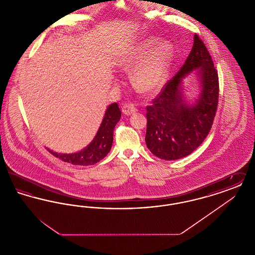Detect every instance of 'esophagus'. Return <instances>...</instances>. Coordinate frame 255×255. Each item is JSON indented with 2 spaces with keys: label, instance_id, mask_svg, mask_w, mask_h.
Instances as JSON below:
<instances>
[{
  "label": "esophagus",
  "instance_id": "34e87169",
  "mask_svg": "<svg viewBox=\"0 0 255 255\" xmlns=\"http://www.w3.org/2000/svg\"><path fill=\"white\" fill-rule=\"evenodd\" d=\"M137 110L133 106V104H125L123 107H122V113L126 116H130L133 113H135Z\"/></svg>",
  "mask_w": 255,
  "mask_h": 255
}]
</instances>
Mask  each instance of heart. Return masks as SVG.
Instances as JSON below:
<instances>
[{
	"mask_svg": "<svg viewBox=\"0 0 255 255\" xmlns=\"http://www.w3.org/2000/svg\"><path fill=\"white\" fill-rule=\"evenodd\" d=\"M175 50L168 41L148 37L134 44L123 56L122 65L133 69L132 81L136 90L154 94L165 85L174 62Z\"/></svg>",
	"mask_w": 255,
	"mask_h": 255,
	"instance_id": "obj_1",
	"label": "heart"
}]
</instances>
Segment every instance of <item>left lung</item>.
Wrapping results in <instances>:
<instances>
[{
  "label": "left lung",
  "instance_id": "1",
  "mask_svg": "<svg viewBox=\"0 0 255 255\" xmlns=\"http://www.w3.org/2000/svg\"><path fill=\"white\" fill-rule=\"evenodd\" d=\"M191 73L197 77L198 94L183 96V80ZM218 73L203 41L194 43L181 70L147 107L145 142L156 157L175 160L191 154L209 133L217 111Z\"/></svg>",
  "mask_w": 255,
  "mask_h": 255
}]
</instances>
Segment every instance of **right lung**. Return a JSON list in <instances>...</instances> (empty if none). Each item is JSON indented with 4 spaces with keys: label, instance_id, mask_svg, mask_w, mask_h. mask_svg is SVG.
<instances>
[{
    "label": "right lung",
    "instance_id": "add662e5",
    "mask_svg": "<svg viewBox=\"0 0 255 255\" xmlns=\"http://www.w3.org/2000/svg\"><path fill=\"white\" fill-rule=\"evenodd\" d=\"M122 118V112L118 103L107 107L102 122L94 139L81 151L75 153H57L48 148L49 152L63 161L73 165H92L105 158L111 150L114 139V129Z\"/></svg>",
    "mask_w": 255,
    "mask_h": 255
}]
</instances>
